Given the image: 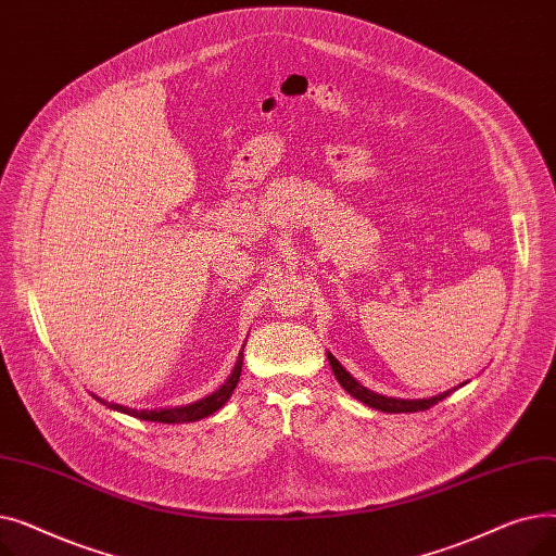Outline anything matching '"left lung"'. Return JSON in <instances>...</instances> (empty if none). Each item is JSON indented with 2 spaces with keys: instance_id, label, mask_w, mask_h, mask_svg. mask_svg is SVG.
<instances>
[{
  "instance_id": "1",
  "label": "left lung",
  "mask_w": 556,
  "mask_h": 556,
  "mask_svg": "<svg viewBox=\"0 0 556 556\" xmlns=\"http://www.w3.org/2000/svg\"><path fill=\"white\" fill-rule=\"evenodd\" d=\"M329 363H331V369L338 378V383L352 394L354 399L363 401L365 405L369 407H376V410H383V413H419V410H428V407L437 405L442 399H446L453 390L444 392V394H437V396H430V399H417V401H405V399H390V396H383V394H376V392H369L367 388H363L356 378L349 374L331 354H329Z\"/></svg>"
}]
</instances>
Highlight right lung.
<instances>
[{"mask_svg": "<svg viewBox=\"0 0 556 556\" xmlns=\"http://www.w3.org/2000/svg\"><path fill=\"white\" fill-rule=\"evenodd\" d=\"M241 367H243V354L237 363V367H233L231 376L227 378V383L220 386L214 394L204 396L195 403H189V405H180V407H162V410H132V407H126V405H116V403H105L110 405L112 410H119L124 415H130V417H137V419H143V421H157V424H189V421H198V419H204L214 415L216 410H220V407L227 403V399L231 396L233 388H237L239 378H241ZM97 401H101L97 396Z\"/></svg>", "mask_w": 556, "mask_h": 556, "instance_id": "1", "label": "right lung"}]
</instances>
